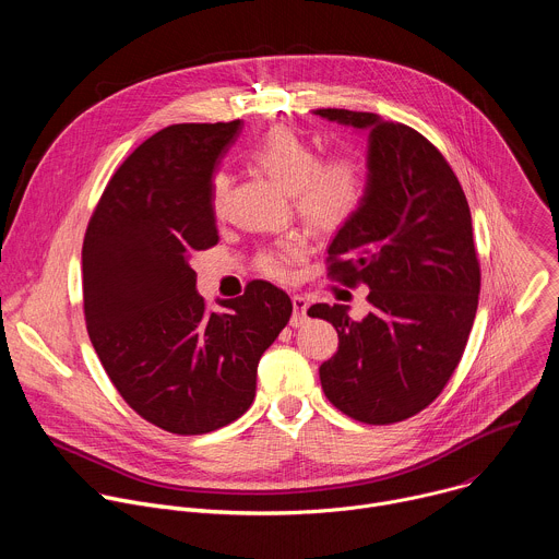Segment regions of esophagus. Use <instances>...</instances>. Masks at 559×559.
<instances>
[{"label":"esophagus","instance_id":"esophagus-1","mask_svg":"<svg viewBox=\"0 0 559 559\" xmlns=\"http://www.w3.org/2000/svg\"><path fill=\"white\" fill-rule=\"evenodd\" d=\"M292 307H294V313H292L289 325H292V328L305 325V321H307V307H309L307 298L300 296V294H294V296H292Z\"/></svg>","mask_w":559,"mask_h":559}]
</instances>
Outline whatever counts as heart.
Instances as JSON below:
<instances>
[{"mask_svg":"<svg viewBox=\"0 0 559 559\" xmlns=\"http://www.w3.org/2000/svg\"><path fill=\"white\" fill-rule=\"evenodd\" d=\"M254 166L267 175L283 192L292 194L296 214L316 229L343 227L362 205L367 179L354 156H332L321 162L318 152L289 128H272L250 152ZM227 179H214V210L218 212L225 199ZM302 254L298 238H285L257 257L261 274L274 281H285L292 274V263Z\"/></svg>","mask_w":559,"mask_h":559,"instance_id":"obj_1","label":"heart"}]
</instances>
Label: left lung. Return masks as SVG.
I'll list each match as a JSON object with an SVG mask.
<instances>
[{
	"instance_id": "left-lung-1",
	"label": "left lung",
	"mask_w": 559,
	"mask_h": 559,
	"mask_svg": "<svg viewBox=\"0 0 559 559\" xmlns=\"http://www.w3.org/2000/svg\"><path fill=\"white\" fill-rule=\"evenodd\" d=\"M313 115L369 132L367 194L328 250L330 274L369 287L371 311L316 302L309 316L338 332L321 365L328 401L367 425L401 423L429 407L455 371L480 294L466 197L440 150L373 112Z\"/></svg>"
}]
</instances>
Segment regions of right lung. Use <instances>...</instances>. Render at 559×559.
<instances>
[{
	"mask_svg": "<svg viewBox=\"0 0 559 559\" xmlns=\"http://www.w3.org/2000/svg\"><path fill=\"white\" fill-rule=\"evenodd\" d=\"M241 132L175 123L145 139L108 181L86 229L84 316L123 401L147 423L201 436L241 418L257 367L292 316L265 281L210 311L190 261L216 246L212 173Z\"/></svg>",
	"mask_w": 559,
	"mask_h": 559,
	"instance_id": "obj_1",
	"label": "right lung"
}]
</instances>
